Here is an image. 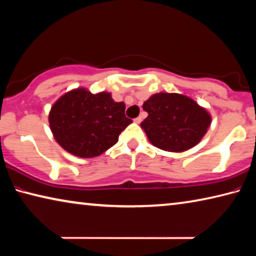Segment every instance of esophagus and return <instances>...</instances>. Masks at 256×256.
<instances>
[{
    "label": "esophagus",
    "instance_id": "obj_1",
    "mask_svg": "<svg viewBox=\"0 0 256 256\" xmlns=\"http://www.w3.org/2000/svg\"><path fill=\"white\" fill-rule=\"evenodd\" d=\"M141 120H142V118H141V117L139 116V117H136V118H134V123H141Z\"/></svg>",
    "mask_w": 256,
    "mask_h": 256
}]
</instances>
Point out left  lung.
<instances>
[{"label":"left lung","mask_w":256,"mask_h":256,"mask_svg":"<svg viewBox=\"0 0 256 256\" xmlns=\"http://www.w3.org/2000/svg\"><path fill=\"white\" fill-rule=\"evenodd\" d=\"M142 108L148 117L141 128L152 144L166 152H182L194 147L212 120L205 108L179 93H156Z\"/></svg>","instance_id":"1"}]
</instances>
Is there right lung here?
Returning a JSON list of instances; mask_svg holds the SVG:
<instances>
[{
  "label": "right lung",
  "instance_id": "1",
  "mask_svg": "<svg viewBox=\"0 0 256 256\" xmlns=\"http://www.w3.org/2000/svg\"><path fill=\"white\" fill-rule=\"evenodd\" d=\"M125 104L115 102L108 92L93 94L84 88L64 93L48 114L54 139L72 155L91 158L112 147L132 123Z\"/></svg>",
  "mask_w": 256,
  "mask_h": 256
}]
</instances>
